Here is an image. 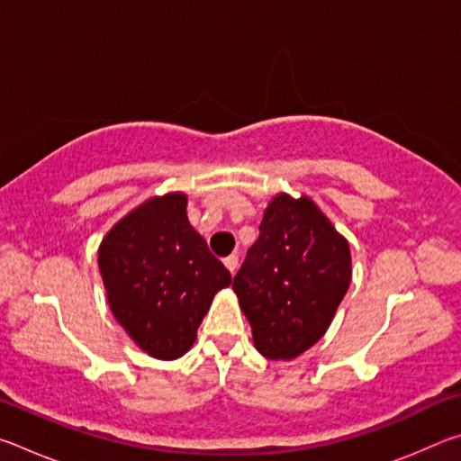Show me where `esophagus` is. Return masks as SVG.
<instances>
[{
    "label": "esophagus",
    "instance_id": "34e87169",
    "mask_svg": "<svg viewBox=\"0 0 461 461\" xmlns=\"http://www.w3.org/2000/svg\"><path fill=\"white\" fill-rule=\"evenodd\" d=\"M223 264H225V268H228L231 275H233V272L238 270V256L236 254H230L228 258H223Z\"/></svg>",
    "mask_w": 461,
    "mask_h": 461
}]
</instances>
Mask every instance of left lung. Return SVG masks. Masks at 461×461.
<instances>
[{"instance_id": "8db88e82", "label": "left lung", "mask_w": 461, "mask_h": 461, "mask_svg": "<svg viewBox=\"0 0 461 461\" xmlns=\"http://www.w3.org/2000/svg\"><path fill=\"white\" fill-rule=\"evenodd\" d=\"M352 280L348 240L309 197L280 193L233 276V291L268 360H293L323 338Z\"/></svg>"}]
</instances>
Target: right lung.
<instances>
[{
	"instance_id": "obj_1",
	"label": "right lung",
	"mask_w": 461,
	"mask_h": 461,
	"mask_svg": "<svg viewBox=\"0 0 461 461\" xmlns=\"http://www.w3.org/2000/svg\"><path fill=\"white\" fill-rule=\"evenodd\" d=\"M99 272L113 317L144 352L176 360L231 275L186 217V194L152 197L109 230Z\"/></svg>"
}]
</instances>
